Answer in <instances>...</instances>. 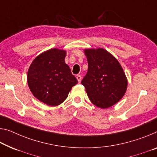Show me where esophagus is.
Instances as JSON below:
<instances>
[{
    "label": "esophagus",
    "instance_id": "esophagus-1",
    "mask_svg": "<svg viewBox=\"0 0 157 157\" xmlns=\"http://www.w3.org/2000/svg\"><path fill=\"white\" fill-rule=\"evenodd\" d=\"M76 78H77V80H78V83H80V82L81 81V75H77Z\"/></svg>",
    "mask_w": 157,
    "mask_h": 157
}]
</instances>
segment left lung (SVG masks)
I'll return each mask as SVG.
<instances>
[{
    "label": "left lung",
    "instance_id": "8db88e82",
    "mask_svg": "<svg viewBox=\"0 0 157 157\" xmlns=\"http://www.w3.org/2000/svg\"><path fill=\"white\" fill-rule=\"evenodd\" d=\"M88 69L81 81L94 105L107 109L121 99L127 90L128 80L119 61L103 48L85 49Z\"/></svg>",
    "mask_w": 157,
    "mask_h": 157
}]
</instances>
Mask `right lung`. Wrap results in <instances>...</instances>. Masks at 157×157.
Listing matches in <instances>:
<instances>
[{"label": "right lung", "instance_id": "obj_1", "mask_svg": "<svg viewBox=\"0 0 157 157\" xmlns=\"http://www.w3.org/2000/svg\"><path fill=\"white\" fill-rule=\"evenodd\" d=\"M66 50L52 48L38 55L27 73L29 88L33 96L48 106H57L66 100L78 81L65 63Z\"/></svg>", "mask_w": 157, "mask_h": 157}]
</instances>
